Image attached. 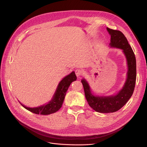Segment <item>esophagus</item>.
I'll use <instances>...</instances> for the list:
<instances>
[{
	"label": "esophagus",
	"mask_w": 147,
	"mask_h": 147,
	"mask_svg": "<svg viewBox=\"0 0 147 147\" xmlns=\"http://www.w3.org/2000/svg\"><path fill=\"white\" fill-rule=\"evenodd\" d=\"M82 74H83V72H82V70L80 69H77L76 70H75V74H76V75L78 77H80L82 75Z\"/></svg>",
	"instance_id": "1"
}]
</instances>
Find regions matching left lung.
I'll return each mask as SVG.
<instances>
[{
	"instance_id": "left-lung-1",
	"label": "left lung",
	"mask_w": 147,
	"mask_h": 147,
	"mask_svg": "<svg viewBox=\"0 0 147 147\" xmlns=\"http://www.w3.org/2000/svg\"><path fill=\"white\" fill-rule=\"evenodd\" d=\"M107 29L111 36L110 47L121 49L126 57L128 71L124 85L117 94L110 96H97L92 94L90 85L86 80L83 79L82 80L89 105L96 112L104 113L117 112L126 104L134 92L136 80V59L127 38L121 31L109 28H107Z\"/></svg>"
}]
</instances>
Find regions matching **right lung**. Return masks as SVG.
I'll use <instances>...</instances> for the list:
<instances>
[{
    "label": "right lung",
    "instance_id": "obj_1",
    "mask_svg": "<svg viewBox=\"0 0 147 147\" xmlns=\"http://www.w3.org/2000/svg\"><path fill=\"white\" fill-rule=\"evenodd\" d=\"M77 80V77L74 72L65 77L59 83L52 100L47 104L37 107L30 108L27 107L22 104L21 105L26 109L35 114H40L43 115H50L56 112L62 107L64 102L66 92L72 82Z\"/></svg>",
    "mask_w": 147,
    "mask_h": 147
}]
</instances>
